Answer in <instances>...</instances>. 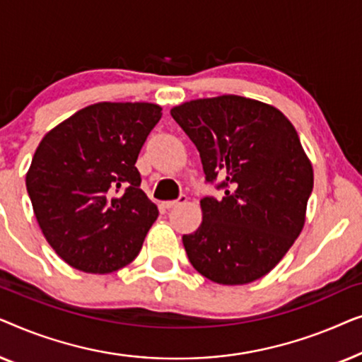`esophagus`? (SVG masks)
Masks as SVG:
<instances>
[{"instance_id": "1", "label": "esophagus", "mask_w": 362, "mask_h": 362, "mask_svg": "<svg viewBox=\"0 0 362 362\" xmlns=\"http://www.w3.org/2000/svg\"><path fill=\"white\" fill-rule=\"evenodd\" d=\"M186 202H187V197H186V196H180V199H176V201H166V202H163V206H165L166 209H173V207L182 206V204H186Z\"/></svg>"}]
</instances>
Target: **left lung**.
I'll return each instance as SVG.
<instances>
[{
	"mask_svg": "<svg viewBox=\"0 0 362 362\" xmlns=\"http://www.w3.org/2000/svg\"><path fill=\"white\" fill-rule=\"evenodd\" d=\"M199 151L206 181L224 177L221 201L202 197V222L182 235L206 279L245 285L269 274L303 230L313 166L279 108L240 95L197 98L171 108Z\"/></svg>",
	"mask_w": 362,
	"mask_h": 362,
	"instance_id": "left-lung-1",
	"label": "left lung"
}]
</instances>
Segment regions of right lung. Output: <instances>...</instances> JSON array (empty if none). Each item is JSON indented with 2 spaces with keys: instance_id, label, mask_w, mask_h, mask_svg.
I'll return each instance as SVG.
<instances>
[{
  "instance_id": "right-lung-1",
  "label": "right lung",
  "mask_w": 362,
  "mask_h": 362,
  "mask_svg": "<svg viewBox=\"0 0 362 362\" xmlns=\"http://www.w3.org/2000/svg\"><path fill=\"white\" fill-rule=\"evenodd\" d=\"M161 118L148 102H98L47 132L26 175L49 245L74 269L110 274L135 260L158 217L135 163Z\"/></svg>"
}]
</instances>
